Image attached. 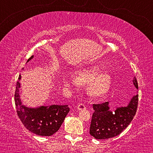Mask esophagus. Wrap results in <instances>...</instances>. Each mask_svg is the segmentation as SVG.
I'll use <instances>...</instances> for the list:
<instances>
[{
	"instance_id": "esophagus-1",
	"label": "esophagus",
	"mask_w": 153,
	"mask_h": 153,
	"mask_svg": "<svg viewBox=\"0 0 153 153\" xmlns=\"http://www.w3.org/2000/svg\"><path fill=\"white\" fill-rule=\"evenodd\" d=\"M77 108L79 110H83V109H86V107L84 104H79L77 105Z\"/></svg>"
}]
</instances>
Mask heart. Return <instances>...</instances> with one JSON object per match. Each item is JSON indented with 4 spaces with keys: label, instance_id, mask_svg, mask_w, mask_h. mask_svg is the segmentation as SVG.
<instances>
[{
    "label": "heart",
    "instance_id": "1",
    "mask_svg": "<svg viewBox=\"0 0 153 153\" xmlns=\"http://www.w3.org/2000/svg\"><path fill=\"white\" fill-rule=\"evenodd\" d=\"M100 71V68L98 66L84 67L76 71L75 78L71 76L65 77L64 83L67 86L88 84L89 94L94 97H101L110 88L111 76L107 71Z\"/></svg>",
    "mask_w": 153,
    "mask_h": 153
}]
</instances>
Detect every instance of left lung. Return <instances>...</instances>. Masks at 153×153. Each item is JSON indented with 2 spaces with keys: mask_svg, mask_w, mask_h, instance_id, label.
I'll list each match as a JSON object with an SVG mask.
<instances>
[{
  "mask_svg": "<svg viewBox=\"0 0 153 153\" xmlns=\"http://www.w3.org/2000/svg\"><path fill=\"white\" fill-rule=\"evenodd\" d=\"M133 84L138 89V82L136 77ZM138 94L133 96L126 107L117 106L113 111L110 110L109 102L101 104H94V112L90 128V134L98 140H105L117 136L122 132L131 123L136 115L138 107Z\"/></svg>",
  "mask_w": 153,
  "mask_h": 153,
  "instance_id": "obj_1",
  "label": "left lung"
}]
</instances>
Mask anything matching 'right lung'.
<instances>
[{"mask_svg":"<svg viewBox=\"0 0 153 153\" xmlns=\"http://www.w3.org/2000/svg\"><path fill=\"white\" fill-rule=\"evenodd\" d=\"M33 58V55L27 62ZM24 69V68H23ZM19 75L15 93V103L18 117L28 130L38 136H50L57 131L69 111L68 105H51L28 107L22 104L20 98Z\"/></svg>","mask_w":153,"mask_h":153,"instance_id":"right-lung-1","label":"right lung"}]
</instances>
